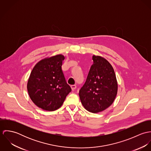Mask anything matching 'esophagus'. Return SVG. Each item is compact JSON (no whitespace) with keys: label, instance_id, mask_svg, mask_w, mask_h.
Masks as SVG:
<instances>
[{"label":"esophagus","instance_id":"34e87169","mask_svg":"<svg viewBox=\"0 0 151 151\" xmlns=\"http://www.w3.org/2000/svg\"><path fill=\"white\" fill-rule=\"evenodd\" d=\"M71 89H72L73 91H74V89H76L77 86H76V85H72V86H71Z\"/></svg>","mask_w":151,"mask_h":151}]
</instances>
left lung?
Masks as SVG:
<instances>
[{
	"label": "left lung",
	"instance_id": "8db88e82",
	"mask_svg": "<svg viewBox=\"0 0 151 151\" xmlns=\"http://www.w3.org/2000/svg\"><path fill=\"white\" fill-rule=\"evenodd\" d=\"M86 82L79 91L83 106L96 113L109 108L114 102L118 91L116 74L112 65L100 56H92Z\"/></svg>",
	"mask_w": 151,
	"mask_h": 151
}]
</instances>
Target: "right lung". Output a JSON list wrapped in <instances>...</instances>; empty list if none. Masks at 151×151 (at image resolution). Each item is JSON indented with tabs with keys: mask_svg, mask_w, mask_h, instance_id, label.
<instances>
[{
	"mask_svg": "<svg viewBox=\"0 0 151 151\" xmlns=\"http://www.w3.org/2000/svg\"><path fill=\"white\" fill-rule=\"evenodd\" d=\"M63 55L44 58L32 70L27 83L29 96L38 108L54 111L60 108L71 89L62 70Z\"/></svg>",
	"mask_w": 151,
	"mask_h": 151,
	"instance_id": "add662e5",
	"label": "right lung"
}]
</instances>
